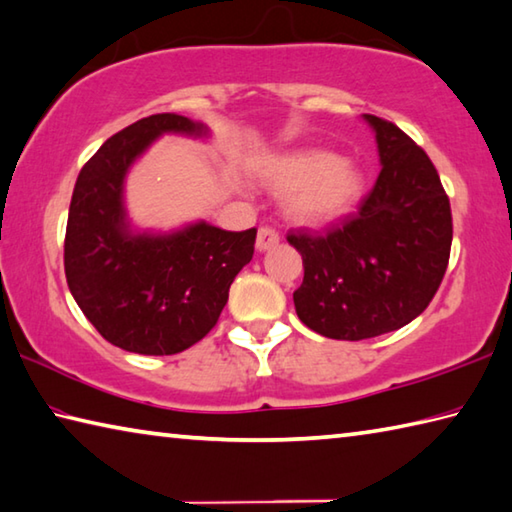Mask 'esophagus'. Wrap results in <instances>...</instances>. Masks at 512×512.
Wrapping results in <instances>:
<instances>
[{"mask_svg": "<svg viewBox=\"0 0 512 512\" xmlns=\"http://www.w3.org/2000/svg\"><path fill=\"white\" fill-rule=\"evenodd\" d=\"M280 244V232L271 226H262L257 230V250H271Z\"/></svg>", "mask_w": 512, "mask_h": 512, "instance_id": "esophagus-1", "label": "esophagus"}]
</instances>
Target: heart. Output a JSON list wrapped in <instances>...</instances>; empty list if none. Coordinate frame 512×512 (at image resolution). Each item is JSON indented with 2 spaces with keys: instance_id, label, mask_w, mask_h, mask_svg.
I'll return each mask as SVG.
<instances>
[{
  "instance_id": "heart-1",
  "label": "heart",
  "mask_w": 512,
  "mask_h": 512,
  "mask_svg": "<svg viewBox=\"0 0 512 512\" xmlns=\"http://www.w3.org/2000/svg\"><path fill=\"white\" fill-rule=\"evenodd\" d=\"M268 183L277 190H293L288 210L304 224H324L345 215L362 194L358 167L324 150L282 156L268 170Z\"/></svg>"
}]
</instances>
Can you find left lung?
Masks as SVG:
<instances>
[{"instance_id":"obj_1","label":"left lung","mask_w":512,"mask_h":512,"mask_svg":"<svg viewBox=\"0 0 512 512\" xmlns=\"http://www.w3.org/2000/svg\"><path fill=\"white\" fill-rule=\"evenodd\" d=\"M383 161L374 188L324 232L291 230L304 280L293 293L306 327L333 340H365L421 315L443 282L452 210L430 156L401 127L365 114Z\"/></svg>"}]
</instances>
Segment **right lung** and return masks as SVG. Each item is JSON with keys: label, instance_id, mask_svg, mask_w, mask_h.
<instances>
[{"label": "right lung", "instance_id": "right-lung-1", "mask_svg": "<svg viewBox=\"0 0 512 512\" xmlns=\"http://www.w3.org/2000/svg\"><path fill=\"white\" fill-rule=\"evenodd\" d=\"M165 132L206 129L179 114L120 129L80 170L64 235V273L82 313L111 345L145 356H172L208 336L257 237V228L230 232L203 221L172 235L129 232L123 179Z\"/></svg>", "mask_w": 512, "mask_h": 512}]
</instances>
